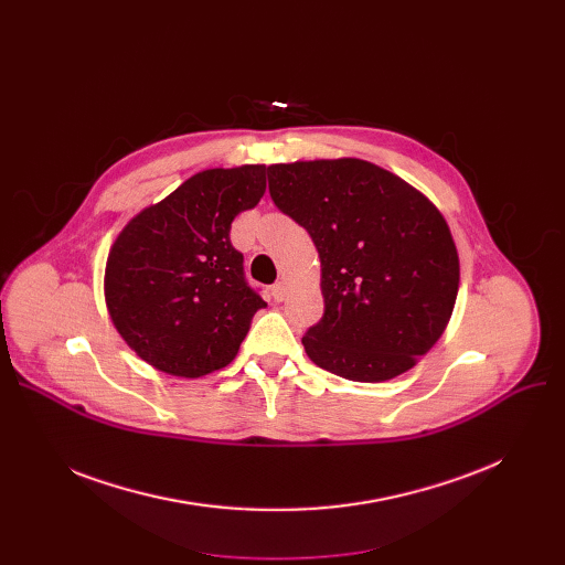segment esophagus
Here are the masks:
<instances>
[{
    "mask_svg": "<svg viewBox=\"0 0 565 565\" xmlns=\"http://www.w3.org/2000/svg\"><path fill=\"white\" fill-rule=\"evenodd\" d=\"M286 292H288V286H286L284 281H277V284L273 286V298H275V302H284V300H286Z\"/></svg>",
    "mask_w": 565,
    "mask_h": 565,
    "instance_id": "34e87169",
    "label": "esophagus"
}]
</instances>
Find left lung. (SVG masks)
I'll return each instance as SVG.
<instances>
[{
  "label": "left lung",
  "instance_id": "1",
  "mask_svg": "<svg viewBox=\"0 0 565 565\" xmlns=\"http://www.w3.org/2000/svg\"><path fill=\"white\" fill-rule=\"evenodd\" d=\"M267 181L320 256L324 313L302 337L309 360L354 382L409 371L447 330L460 284L435 203L358 158L270 164Z\"/></svg>",
  "mask_w": 565,
  "mask_h": 565
}]
</instances>
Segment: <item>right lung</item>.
<instances>
[{
  "label": "right lung",
  "mask_w": 565,
  "mask_h": 565,
  "mask_svg": "<svg viewBox=\"0 0 565 565\" xmlns=\"http://www.w3.org/2000/svg\"><path fill=\"white\" fill-rule=\"evenodd\" d=\"M263 194L265 164L205 169L118 233L105 302L116 332L146 364L201 377L235 360L265 302L247 286L228 233Z\"/></svg>",
  "instance_id": "add662e5"
}]
</instances>
